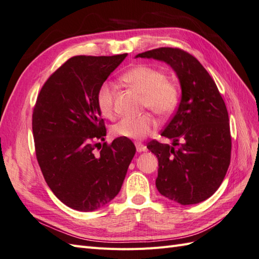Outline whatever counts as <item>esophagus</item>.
I'll use <instances>...</instances> for the list:
<instances>
[{
	"mask_svg": "<svg viewBox=\"0 0 259 259\" xmlns=\"http://www.w3.org/2000/svg\"><path fill=\"white\" fill-rule=\"evenodd\" d=\"M136 149H137V152H139V153H141V152H145L148 149L145 145H143L142 143H136Z\"/></svg>",
	"mask_w": 259,
	"mask_h": 259,
	"instance_id": "34e87169",
	"label": "esophagus"
}]
</instances>
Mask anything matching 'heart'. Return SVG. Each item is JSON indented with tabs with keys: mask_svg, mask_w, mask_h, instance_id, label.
<instances>
[{
	"mask_svg": "<svg viewBox=\"0 0 259 259\" xmlns=\"http://www.w3.org/2000/svg\"><path fill=\"white\" fill-rule=\"evenodd\" d=\"M122 81L142 94V103L155 114L166 116L178 104L180 92L174 82L165 78L164 73L156 68L145 64L137 65L122 75ZM115 91L110 84L105 83L97 93V106L101 114L115 118ZM156 120L149 114L138 117H127L112 127V135L118 138L141 140L151 135L156 128Z\"/></svg>",
	"mask_w": 259,
	"mask_h": 259,
	"instance_id": "obj_1",
	"label": "heart"
}]
</instances>
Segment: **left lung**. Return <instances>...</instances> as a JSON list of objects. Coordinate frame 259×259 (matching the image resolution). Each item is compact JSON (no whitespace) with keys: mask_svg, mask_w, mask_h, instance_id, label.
<instances>
[{"mask_svg":"<svg viewBox=\"0 0 259 259\" xmlns=\"http://www.w3.org/2000/svg\"><path fill=\"white\" fill-rule=\"evenodd\" d=\"M136 58L167 63L182 88L181 103L161 134L171 139L173 145L155 140L148 144L158 160L156 188L177 203L201 202L220 187L230 165L232 142L227 106L207 70L188 52L164 47ZM176 145L180 148L176 149Z\"/></svg>","mask_w":259,"mask_h":259,"instance_id":"left-lung-1","label":"left lung"}]
</instances>
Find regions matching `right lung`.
Wrapping results in <instances>:
<instances>
[{
  "label": "right lung",
  "instance_id": "obj_1",
  "mask_svg": "<svg viewBox=\"0 0 259 259\" xmlns=\"http://www.w3.org/2000/svg\"><path fill=\"white\" fill-rule=\"evenodd\" d=\"M127 56L72 57L37 97L32 112L37 161L52 193L74 210L94 211L110 202L136 154L127 138L97 147L106 136L97 93Z\"/></svg>",
  "mask_w": 259,
  "mask_h": 259
}]
</instances>
